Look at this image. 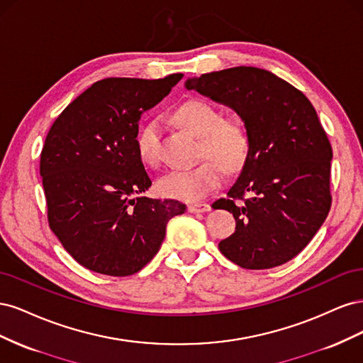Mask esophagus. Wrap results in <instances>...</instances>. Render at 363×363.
<instances>
[{
	"label": "esophagus",
	"mask_w": 363,
	"mask_h": 363,
	"mask_svg": "<svg viewBox=\"0 0 363 363\" xmlns=\"http://www.w3.org/2000/svg\"><path fill=\"white\" fill-rule=\"evenodd\" d=\"M211 206L208 204H204V203H195V204H189L188 206V211L191 213H204V212H208L211 211Z\"/></svg>",
	"instance_id": "34e87169"
}]
</instances>
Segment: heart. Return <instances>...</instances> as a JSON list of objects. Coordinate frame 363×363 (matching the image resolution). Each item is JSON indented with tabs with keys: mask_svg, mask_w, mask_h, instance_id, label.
<instances>
[{
	"mask_svg": "<svg viewBox=\"0 0 363 363\" xmlns=\"http://www.w3.org/2000/svg\"><path fill=\"white\" fill-rule=\"evenodd\" d=\"M175 123L199 136L196 157L203 159L192 168L172 169L159 179L157 189L163 196L182 201H200L223 183V169L236 172L244 167L251 139L245 124L236 116H221L211 103L191 98L174 108ZM142 162L159 160L157 130L148 124L136 138Z\"/></svg>",
	"mask_w": 363,
	"mask_h": 363,
	"instance_id": "heart-1",
	"label": "heart"
}]
</instances>
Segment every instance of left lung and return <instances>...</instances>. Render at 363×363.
I'll return each instance as SVG.
<instances>
[{
    "instance_id": "left-lung-1",
    "label": "left lung",
    "mask_w": 363,
    "mask_h": 363,
    "mask_svg": "<svg viewBox=\"0 0 363 363\" xmlns=\"http://www.w3.org/2000/svg\"><path fill=\"white\" fill-rule=\"evenodd\" d=\"M189 91L242 118L250 156L225 199L212 207L233 213L236 228L219 251L245 269L294 259L330 212L332 145L307 96L272 72L236 67L186 82Z\"/></svg>"
}]
</instances>
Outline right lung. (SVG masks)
<instances>
[{"label": "right lung", "instance_id": "add662e5", "mask_svg": "<svg viewBox=\"0 0 363 363\" xmlns=\"http://www.w3.org/2000/svg\"><path fill=\"white\" fill-rule=\"evenodd\" d=\"M182 77H108L77 96L51 125L40 152L48 224L82 267L131 276L157 255L169 219L184 213L183 203L138 196L151 179L136 148L142 113Z\"/></svg>", "mask_w": 363, "mask_h": 363}]
</instances>
